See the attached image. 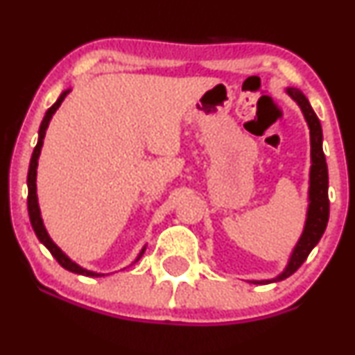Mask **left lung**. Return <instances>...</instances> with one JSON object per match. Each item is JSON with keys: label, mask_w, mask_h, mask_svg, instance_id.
Wrapping results in <instances>:
<instances>
[{"label": "left lung", "mask_w": 355, "mask_h": 355, "mask_svg": "<svg viewBox=\"0 0 355 355\" xmlns=\"http://www.w3.org/2000/svg\"><path fill=\"white\" fill-rule=\"evenodd\" d=\"M286 92L297 102L304 119L309 125V134H311V173H309V207H307V218L304 230L297 241V245L294 246L291 258H289L288 266L284 268V271L279 276H276L275 279H266V281H251L253 284H268L272 281H283L286 277H289L293 272L300 270V266L306 261L307 256H309L313 248L318 245L321 236L326 232V226L329 221V177H327V164H326V155L322 150V129L321 122H319L318 115L311 107L309 101L306 99V96L300 89L288 87Z\"/></svg>", "instance_id": "left-lung-1"}]
</instances>
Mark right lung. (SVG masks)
<instances>
[{
	"mask_svg": "<svg viewBox=\"0 0 355 355\" xmlns=\"http://www.w3.org/2000/svg\"><path fill=\"white\" fill-rule=\"evenodd\" d=\"M69 92H71V89H67V91H64V92L61 94V96H59V99L55 101L54 104L51 105V107L48 109V112H46L44 119H42V122H41V127H40V139H37L36 147H34L31 162H29V170H28V213H29V220H31V226H33L34 233H36L37 240H40L46 248H48V250L51 251V254H53L54 258H55V261L61 264L64 270H67V271H71V272H76V275L97 277V276H104V275H101V272L87 271V270H84V268H80L79 264H76L74 261H72L71 258H67V256L64 254L62 251H61V248L55 245V243H54L53 240H51L48 232H46L44 225H42L40 205H37V195H36V168H37V159H40L41 147H42V140H44L46 129H48L51 117H53L54 112L59 109V105L62 104V101L66 99V96H67V94H69ZM144 251H145V248H142V251H140L139 256H137L135 261H139V259L142 258Z\"/></svg>",
	"mask_w": 355,
	"mask_h": 355,
	"instance_id": "right-lung-1",
	"label": "right lung"
}]
</instances>
